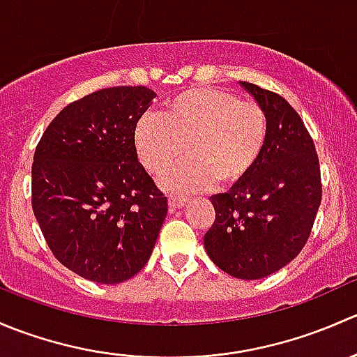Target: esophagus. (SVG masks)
Returning <instances> with one entry per match:
<instances>
[{
  "mask_svg": "<svg viewBox=\"0 0 357 357\" xmlns=\"http://www.w3.org/2000/svg\"><path fill=\"white\" fill-rule=\"evenodd\" d=\"M186 204H188V200L183 199V197H176V195H171V197H169V207H171V208L185 207Z\"/></svg>",
  "mask_w": 357,
  "mask_h": 357,
  "instance_id": "esophagus-1",
  "label": "esophagus"
}]
</instances>
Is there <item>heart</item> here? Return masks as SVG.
<instances>
[{
    "instance_id": "heart-1",
    "label": "heart",
    "mask_w": 357,
    "mask_h": 357,
    "mask_svg": "<svg viewBox=\"0 0 357 357\" xmlns=\"http://www.w3.org/2000/svg\"><path fill=\"white\" fill-rule=\"evenodd\" d=\"M266 110L254 100L212 86H197L172 96L162 115L145 114L135 128V149L143 167L160 174L162 185L193 193L214 185L233 188L254 171L268 142Z\"/></svg>"
}]
</instances>
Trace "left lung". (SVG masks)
I'll return each instance as SVG.
<instances>
[{
  "mask_svg": "<svg viewBox=\"0 0 357 357\" xmlns=\"http://www.w3.org/2000/svg\"><path fill=\"white\" fill-rule=\"evenodd\" d=\"M242 86L268 114V142L245 181L211 197L215 219L204 245L225 273L259 280L289 264L307 243L323 186L301 115L278 93L247 81Z\"/></svg>",
  "mask_w": 357,
  "mask_h": 357,
  "instance_id": "obj_1",
  "label": "left lung"
}]
</instances>
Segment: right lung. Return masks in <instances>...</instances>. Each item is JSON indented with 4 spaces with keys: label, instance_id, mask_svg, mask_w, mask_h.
Wrapping results in <instances>:
<instances>
[{
    "label": "right lung",
    "instance_id": "1",
    "mask_svg": "<svg viewBox=\"0 0 357 357\" xmlns=\"http://www.w3.org/2000/svg\"><path fill=\"white\" fill-rule=\"evenodd\" d=\"M155 93L93 91L43 132L32 162V211L50 250L86 280L115 285L149 262L167 197L138 162L135 128Z\"/></svg>",
    "mask_w": 357,
    "mask_h": 357
}]
</instances>
